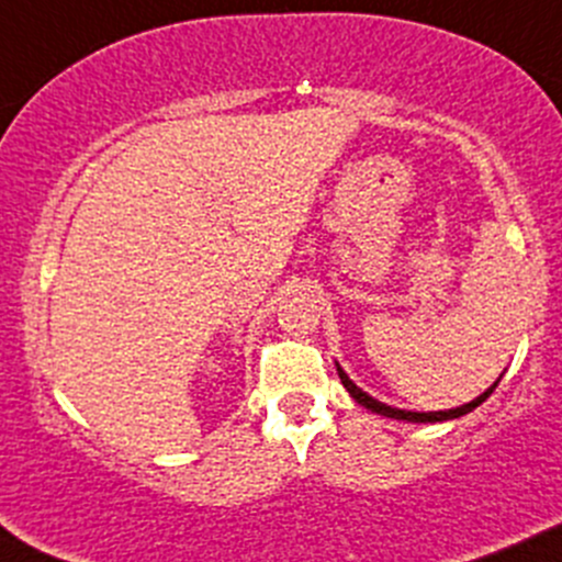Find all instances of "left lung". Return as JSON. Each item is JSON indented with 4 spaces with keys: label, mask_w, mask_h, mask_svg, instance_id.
Here are the masks:
<instances>
[{
    "label": "left lung",
    "mask_w": 562,
    "mask_h": 562,
    "mask_svg": "<svg viewBox=\"0 0 562 562\" xmlns=\"http://www.w3.org/2000/svg\"><path fill=\"white\" fill-rule=\"evenodd\" d=\"M334 364H337V361H334ZM337 375H339V381H342V386L348 389V394L353 396V400L359 402V405H364L367 411L378 413V416L396 418V422H413V424H438V422H451V418H459V416H464V413L475 411V407H479L481 402H484L486 396H490L492 391H495V386H497V383H501V378H503V375L497 378V381L492 383V386L486 389L484 394H479V396H475V400L464 402V405L451 407V411H429V413H418V411H402V407H391V405H386V402H378L375 396H370V394H367V391H361L359 386H356V383L350 381V378H348V372H345L342 367H339V364H337Z\"/></svg>",
    "instance_id": "8db88e82"
}]
</instances>
